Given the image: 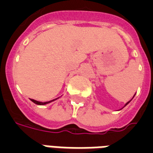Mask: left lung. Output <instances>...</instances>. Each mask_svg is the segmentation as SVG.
<instances>
[{
	"label": "left lung",
	"mask_w": 153,
	"mask_h": 153,
	"mask_svg": "<svg viewBox=\"0 0 153 153\" xmlns=\"http://www.w3.org/2000/svg\"><path fill=\"white\" fill-rule=\"evenodd\" d=\"M131 102V101H129V102H127V103H126V105H125V106H126V105H127V104H128V103H129V102Z\"/></svg>",
	"instance_id": "left-lung-1"
}]
</instances>
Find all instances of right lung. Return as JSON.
Wrapping results in <instances>:
<instances>
[{
    "label": "right lung",
    "mask_w": 153,
    "mask_h": 153,
    "mask_svg": "<svg viewBox=\"0 0 153 153\" xmlns=\"http://www.w3.org/2000/svg\"><path fill=\"white\" fill-rule=\"evenodd\" d=\"M59 98V97H58ZM57 98H56V99H53L51 100V101H49V102H38V101H36V100H34V99H30L34 103H35V104H37V105H46V104H48V103L51 102H53V101H55V100H56Z\"/></svg>",
    "instance_id": "1"
}]
</instances>
